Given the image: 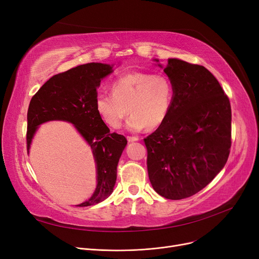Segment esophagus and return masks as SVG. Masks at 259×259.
Instances as JSON below:
<instances>
[{"instance_id":"esophagus-1","label":"esophagus","mask_w":259,"mask_h":259,"mask_svg":"<svg viewBox=\"0 0 259 259\" xmlns=\"http://www.w3.org/2000/svg\"><path fill=\"white\" fill-rule=\"evenodd\" d=\"M127 140H128V142H138L141 139L139 137H127Z\"/></svg>"}]
</instances>
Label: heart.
Masks as SVG:
<instances>
[{
	"label": "heart",
	"instance_id": "1",
	"mask_svg": "<svg viewBox=\"0 0 259 259\" xmlns=\"http://www.w3.org/2000/svg\"><path fill=\"white\" fill-rule=\"evenodd\" d=\"M112 93L100 92L95 98V109L101 118L112 129L122 125L127 114L130 131L155 128L166 120L171 110L174 88L164 74L132 72L112 83Z\"/></svg>",
	"mask_w": 259,
	"mask_h": 259
}]
</instances>
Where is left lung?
I'll list each match as a JSON object with an SVG mask.
<instances>
[{"label":"left lung","instance_id":"left-lung-1","mask_svg":"<svg viewBox=\"0 0 259 259\" xmlns=\"http://www.w3.org/2000/svg\"><path fill=\"white\" fill-rule=\"evenodd\" d=\"M174 97L168 117L144 139L149 180L168 199L192 196L226 165L231 148V105L203 66L170 59L164 69Z\"/></svg>","mask_w":259,"mask_h":259}]
</instances>
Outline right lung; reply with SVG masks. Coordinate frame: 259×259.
Wrapping results in <instances>:
<instances>
[{"mask_svg": "<svg viewBox=\"0 0 259 259\" xmlns=\"http://www.w3.org/2000/svg\"><path fill=\"white\" fill-rule=\"evenodd\" d=\"M110 65L88 63L50 77L33 95L27 112V151L37 126L48 120H66L75 126L90 145L97 162L98 186L88 207L106 199L113 191L119 157L127 145L121 134L111 133L95 109L101 79L112 72Z\"/></svg>", "mask_w": 259, "mask_h": 259, "instance_id": "obj_1", "label": "right lung"}]
</instances>
